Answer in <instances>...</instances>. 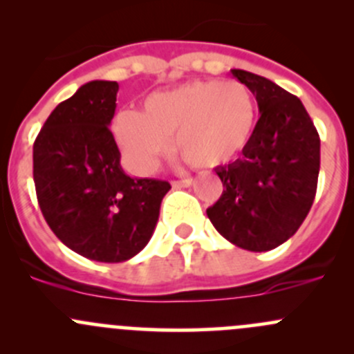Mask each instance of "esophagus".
<instances>
[{
    "mask_svg": "<svg viewBox=\"0 0 354 354\" xmlns=\"http://www.w3.org/2000/svg\"><path fill=\"white\" fill-rule=\"evenodd\" d=\"M192 183H194V181L190 180V178H187V180H178V181H173V188H188V187H192Z\"/></svg>",
    "mask_w": 354,
    "mask_h": 354,
    "instance_id": "34e87169",
    "label": "esophagus"
}]
</instances>
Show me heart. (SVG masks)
I'll return each mask as SVG.
<instances>
[{
	"mask_svg": "<svg viewBox=\"0 0 354 354\" xmlns=\"http://www.w3.org/2000/svg\"><path fill=\"white\" fill-rule=\"evenodd\" d=\"M255 116V97L241 82L195 80L152 92L140 113H118L113 133L140 173L156 169L169 140L185 162L209 169L231 160L245 147Z\"/></svg>",
	"mask_w": 354,
	"mask_h": 354,
	"instance_id": "b5f03b06",
	"label": "heart"
}]
</instances>
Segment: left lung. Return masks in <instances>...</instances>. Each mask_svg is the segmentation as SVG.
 <instances>
[{"mask_svg":"<svg viewBox=\"0 0 354 354\" xmlns=\"http://www.w3.org/2000/svg\"><path fill=\"white\" fill-rule=\"evenodd\" d=\"M231 73L255 95L260 118L243 157L216 169L224 190L207 216L233 245L267 252L289 240L310 212L319 180L320 138L296 95L260 75Z\"/></svg>","mask_w":354,"mask_h":354,"instance_id":"8db88e82","label":"left lung"}]
</instances>
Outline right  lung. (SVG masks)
I'll return each mask as SVG.
<instances>
[{
	"mask_svg": "<svg viewBox=\"0 0 354 354\" xmlns=\"http://www.w3.org/2000/svg\"><path fill=\"white\" fill-rule=\"evenodd\" d=\"M118 84L92 80L49 114L34 142V183L46 223L95 262H124L149 243L167 181L131 178L109 130Z\"/></svg>",
	"mask_w": 354,
	"mask_h": 354,
	"instance_id": "obj_1",
	"label": "right lung"
}]
</instances>
